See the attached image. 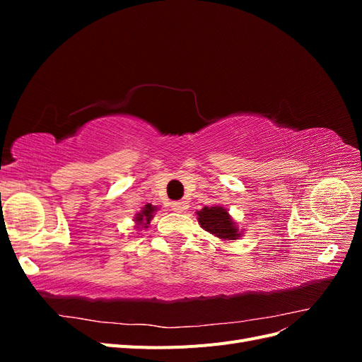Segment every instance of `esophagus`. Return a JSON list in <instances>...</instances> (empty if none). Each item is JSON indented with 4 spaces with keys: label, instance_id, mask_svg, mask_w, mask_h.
Listing matches in <instances>:
<instances>
[{
    "label": "esophagus",
    "instance_id": "34e87169",
    "mask_svg": "<svg viewBox=\"0 0 362 362\" xmlns=\"http://www.w3.org/2000/svg\"><path fill=\"white\" fill-rule=\"evenodd\" d=\"M172 210L177 213H185L189 210V202L187 201H177L172 204Z\"/></svg>",
    "mask_w": 362,
    "mask_h": 362
}]
</instances>
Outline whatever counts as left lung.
<instances>
[{
    "instance_id": "left-lung-1",
    "label": "left lung",
    "mask_w": 362,
    "mask_h": 362,
    "mask_svg": "<svg viewBox=\"0 0 362 362\" xmlns=\"http://www.w3.org/2000/svg\"><path fill=\"white\" fill-rule=\"evenodd\" d=\"M198 214V221L201 226L210 234L222 240H237L240 237L238 228L233 222L228 210L221 205L204 206Z\"/></svg>"
}]
</instances>
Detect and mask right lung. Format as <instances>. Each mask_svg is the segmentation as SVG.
I'll use <instances>...</instances> for the list:
<instances>
[{
    "label": "right lung",
    "mask_w": 362,
    "mask_h": 362,
    "mask_svg": "<svg viewBox=\"0 0 362 362\" xmlns=\"http://www.w3.org/2000/svg\"><path fill=\"white\" fill-rule=\"evenodd\" d=\"M157 210L156 206H152L151 204L145 205L144 210H141L139 214H136V223H137V228L141 226V228H146L148 223L151 222L152 218V214H154V211Z\"/></svg>",
    "instance_id": "obj_1"
}]
</instances>
